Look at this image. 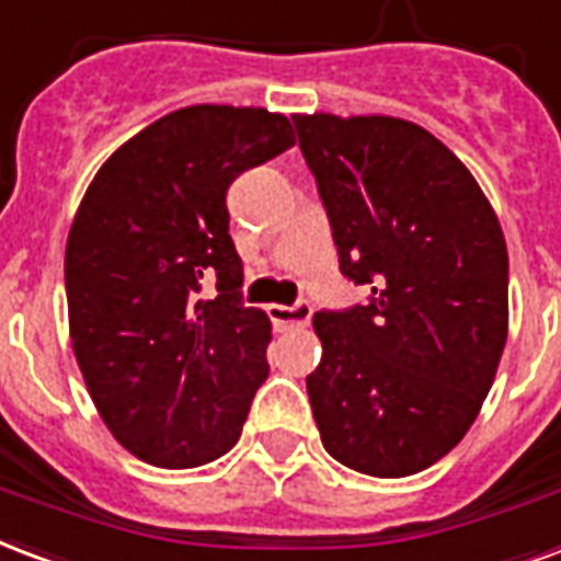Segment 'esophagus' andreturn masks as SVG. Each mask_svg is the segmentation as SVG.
Returning <instances> with one entry per match:
<instances>
[{"label": "esophagus", "mask_w": 561, "mask_h": 561, "mask_svg": "<svg viewBox=\"0 0 561 561\" xmlns=\"http://www.w3.org/2000/svg\"><path fill=\"white\" fill-rule=\"evenodd\" d=\"M313 316V307L310 301H298V305L286 307V305H268V319L275 322L277 328H296L307 325Z\"/></svg>", "instance_id": "obj_1"}]
</instances>
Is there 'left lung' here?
Returning <instances> with one entry per match:
<instances>
[{
  "label": "left lung",
  "instance_id": "1",
  "mask_svg": "<svg viewBox=\"0 0 561 561\" xmlns=\"http://www.w3.org/2000/svg\"><path fill=\"white\" fill-rule=\"evenodd\" d=\"M340 272L369 301L322 310L307 376L322 444L357 473H420L473 425L508 334V254L473 174L402 117L296 115Z\"/></svg>",
  "mask_w": 561,
  "mask_h": 561
}]
</instances>
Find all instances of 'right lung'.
Segmentation results:
<instances>
[{
	"mask_svg": "<svg viewBox=\"0 0 561 561\" xmlns=\"http://www.w3.org/2000/svg\"><path fill=\"white\" fill-rule=\"evenodd\" d=\"M293 145L284 115L188 105L117 147L79 204L65 254L76 364L147 465H209L242 435L272 322L242 301L227 188ZM209 276L216 299L199 296Z\"/></svg>",
	"mask_w": 561,
	"mask_h": 561,
	"instance_id": "add662e5",
	"label": "right lung"
}]
</instances>
